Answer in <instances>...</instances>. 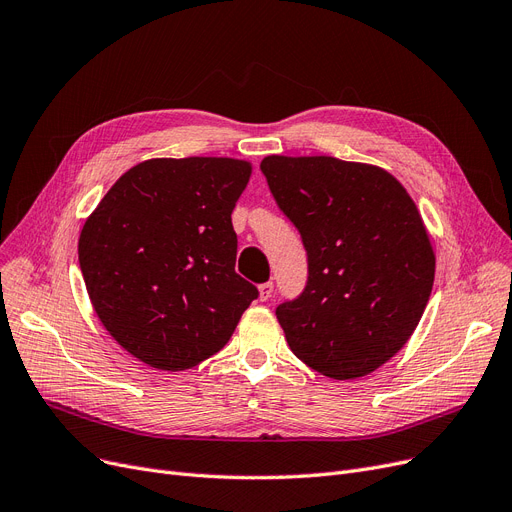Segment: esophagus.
Here are the masks:
<instances>
[{
	"label": "esophagus",
	"mask_w": 512,
	"mask_h": 512,
	"mask_svg": "<svg viewBox=\"0 0 512 512\" xmlns=\"http://www.w3.org/2000/svg\"><path fill=\"white\" fill-rule=\"evenodd\" d=\"M258 290H260V300H262V302H264V300H269V298L273 296V281L262 283Z\"/></svg>",
	"instance_id": "esophagus-1"
}]
</instances>
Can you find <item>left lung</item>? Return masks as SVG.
<instances>
[{"label":"left lung","mask_w":512,"mask_h":512,"mask_svg":"<svg viewBox=\"0 0 512 512\" xmlns=\"http://www.w3.org/2000/svg\"><path fill=\"white\" fill-rule=\"evenodd\" d=\"M260 172L306 250L304 290L277 306L294 355L353 380L410 340L431 298L435 254L391 174L334 157H264Z\"/></svg>","instance_id":"obj_1"}]
</instances>
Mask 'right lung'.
Masks as SVG:
<instances>
[{"label":"right lung","mask_w":512,"mask_h":512,"mask_svg":"<svg viewBox=\"0 0 512 512\" xmlns=\"http://www.w3.org/2000/svg\"><path fill=\"white\" fill-rule=\"evenodd\" d=\"M250 172L229 157L142 161L86 220L77 252L94 311L142 363L176 372L212 357L258 298L235 273L231 222Z\"/></svg>","instance_id":"1"}]
</instances>
